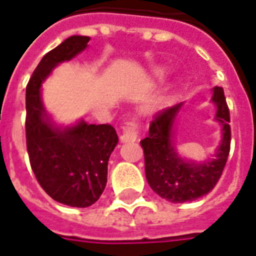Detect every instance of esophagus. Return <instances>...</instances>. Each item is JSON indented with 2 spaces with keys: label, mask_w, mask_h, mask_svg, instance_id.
<instances>
[{
  "label": "esophagus",
  "mask_w": 256,
  "mask_h": 256,
  "mask_svg": "<svg viewBox=\"0 0 256 256\" xmlns=\"http://www.w3.org/2000/svg\"><path fill=\"white\" fill-rule=\"evenodd\" d=\"M138 137V124L136 120H128L124 123V126L122 128V134H120V142H136Z\"/></svg>",
  "instance_id": "34e87169"
}]
</instances>
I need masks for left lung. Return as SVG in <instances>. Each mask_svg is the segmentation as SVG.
I'll use <instances>...</instances> for the list:
<instances>
[{
  "mask_svg": "<svg viewBox=\"0 0 256 256\" xmlns=\"http://www.w3.org/2000/svg\"><path fill=\"white\" fill-rule=\"evenodd\" d=\"M212 100L217 105L216 119L223 124V140L216 158L203 164L188 162L179 157L172 142V124L182 104L158 112L142 138L146 178L151 189L165 200L184 203L208 194L223 174L230 154V109L222 86H214Z\"/></svg>",
  "mask_w": 256,
  "mask_h": 256,
  "instance_id": "8db88e82",
  "label": "left lung"
}]
</instances>
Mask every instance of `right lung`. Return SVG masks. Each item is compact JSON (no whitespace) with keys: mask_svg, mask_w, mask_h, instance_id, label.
<instances>
[{"mask_svg":"<svg viewBox=\"0 0 256 256\" xmlns=\"http://www.w3.org/2000/svg\"><path fill=\"white\" fill-rule=\"evenodd\" d=\"M88 36H71L50 50L26 85V148L43 190L56 202L88 208L98 200L108 180V161L119 142L110 124L54 128L42 104L40 86L58 62L71 60L88 46Z\"/></svg>","mask_w":256,"mask_h":256,"instance_id":"add662e5","label":"right lung"}]
</instances>
